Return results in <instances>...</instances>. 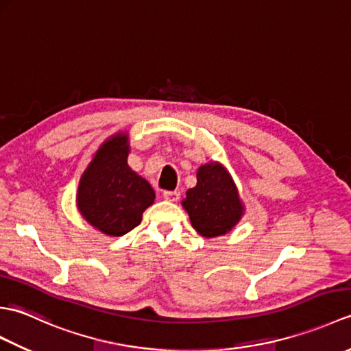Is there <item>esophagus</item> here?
I'll use <instances>...</instances> for the list:
<instances>
[{"label":"esophagus","instance_id":"obj_1","mask_svg":"<svg viewBox=\"0 0 351 351\" xmlns=\"http://www.w3.org/2000/svg\"><path fill=\"white\" fill-rule=\"evenodd\" d=\"M162 197L169 200V202H176L180 199V191H164Z\"/></svg>","mask_w":351,"mask_h":351}]
</instances>
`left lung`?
I'll return each instance as SVG.
<instances>
[{
	"label": "left lung",
	"mask_w": 351,
	"mask_h": 351,
	"mask_svg": "<svg viewBox=\"0 0 351 351\" xmlns=\"http://www.w3.org/2000/svg\"><path fill=\"white\" fill-rule=\"evenodd\" d=\"M196 176V187L187 190L181 202L191 226L205 238L226 235L245 211L232 176L219 161L202 164Z\"/></svg>",
	"instance_id": "1"
}]
</instances>
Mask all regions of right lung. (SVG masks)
Returning a JSON list of instances; mask_svg holds the SVG:
<instances>
[{"label": "right lung", "instance_id": "obj_1", "mask_svg": "<svg viewBox=\"0 0 351 351\" xmlns=\"http://www.w3.org/2000/svg\"><path fill=\"white\" fill-rule=\"evenodd\" d=\"M130 134L108 137L80 178L77 210L88 225L108 237H122L140 225L155 191L128 166Z\"/></svg>", "mask_w": 351, "mask_h": 351}]
</instances>
